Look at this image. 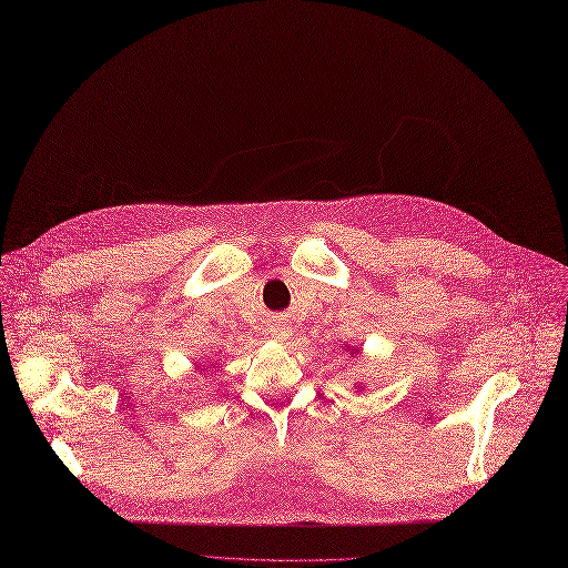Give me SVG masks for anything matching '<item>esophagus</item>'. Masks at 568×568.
<instances>
[{
  "instance_id": "esophagus-1",
  "label": "esophagus",
  "mask_w": 568,
  "mask_h": 568,
  "mask_svg": "<svg viewBox=\"0 0 568 568\" xmlns=\"http://www.w3.org/2000/svg\"><path fill=\"white\" fill-rule=\"evenodd\" d=\"M270 333H272V337H274L276 342H285V339H290V337H292V333H294V331H292L290 322L278 320V322H274V324H272Z\"/></svg>"
}]
</instances>
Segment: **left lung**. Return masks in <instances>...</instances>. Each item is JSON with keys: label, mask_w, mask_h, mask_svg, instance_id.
I'll return each mask as SVG.
<instances>
[{"label": "left lung", "mask_w": 568, "mask_h": 568, "mask_svg": "<svg viewBox=\"0 0 568 568\" xmlns=\"http://www.w3.org/2000/svg\"><path fill=\"white\" fill-rule=\"evenodd\" d=\"M359 351H363V348H355V346H346V353H348V355H351V357H353V353H355V355H357V353H359ZM355 389H363V385H357V387H355Z\"/></svg>", "instance_id": "8db88e82"}]
</instances>
